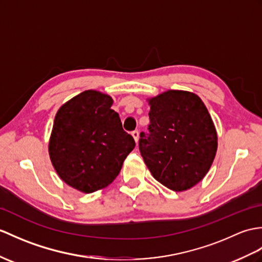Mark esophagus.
I'll return each mask as SVG.
<instances>
[{"mask_svg":"<svg viewBox=\"0 0 262 262\" xmlns=\"http://www.w3.org/2000/svg\"><path fill=\"white\" fill-rule=\"evenodd\" d=\"M132 136H133V138L135 139V142L137 143L138 142V137H139V133H138V130H134L133 133H132Z\"/></svg>","mask_w":262,"mask_h":262,"instance_id":"obj_1","label":"esophagus"}]
</instances>
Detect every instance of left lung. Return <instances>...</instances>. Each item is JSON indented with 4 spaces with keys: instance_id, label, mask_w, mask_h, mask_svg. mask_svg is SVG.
Here are the masks:
<instances>
[{
    "instance_id": "obj_1",
    "label": "left lung",
    "mask_w": 262,
    "mask_h": 262,
    "mask_svg": "<svg viewBox=\"0 0 262 262\" xmlns=\"http://www.w3.org/2000/svg\"><path fill=\"white\" fill-rule=\"evenodd\" d=\"M149 135L141 134L139 150L153 178L175 192L195 186L211 168L217 134L200 97L185 90H167L146 99Z\"/></svg>"
}]
</instances>
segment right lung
Listing matches in <instances>:
<instances>
[{
    "instance_id": "add662e5",
    "label": "right lung",
    "mask_w": 262,
    "mask_h": 262,
    "mask_svg": "<svg viewBox=\"0 0 262 262\" xmlns=\"http://www.w3.org/2000/svg\"><path fill=\"white\" fill-rule=\"evenodd\" d=\"M113 102L101 91L86 90L66 101L54 117L49 156L59 178L79 192L112 184L135 147Z\"/></svg>"
}]
</instances>
